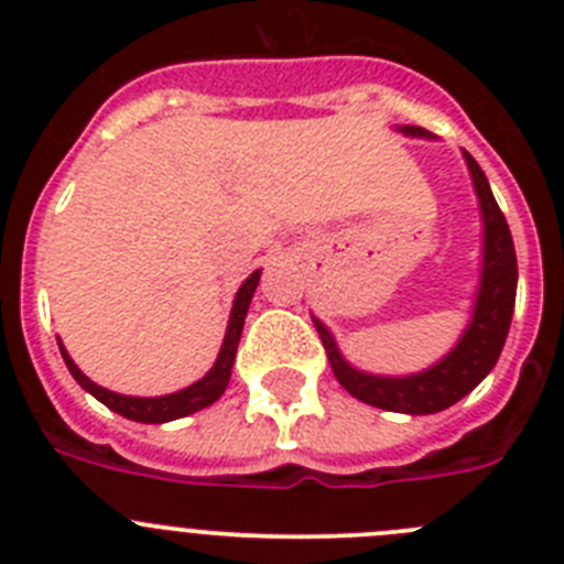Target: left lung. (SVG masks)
I'll return each instance as SVG.
<instances>
[{"label":"left lung","mask_w":564,"mask_h":564,"mask_svg":"<svg viewBox=\"0 0 564 564\" xmlns=\"http://www.w3.org/2000/svg\"><path fill=\"white\" fill-rule=\"evenodd\" d=\"M401 132L415 134V138H430V132L421 127H406ZM466 154L468 172H471V181H475L482 226L486 228H482V273L480 288H477L475 313H471V322L463 330L460 341L455 344V350L437 364H432L430 370L415 372V376H370V372L356 370V367L344 361L330 330L318 318H313L318 338H322L327 358H330L333 376L338 378V383L352 398L378 406V410L403 412V415H432V412L449 410L452 403L468 395L488 372L495 370L502 344H506L508 327H511L517 299L514 239H511L506 217L497 206L482 169L477 166L471 154Z\"/></svg>","instance_id":"obj_1"}]
</instances>
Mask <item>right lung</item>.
I'll return each mask as SVG.
<instances>
[{"mask_svg": "<svg viewBox=\"0 0 564 564\" xmlns=\"http://www.w3.org/2000/svg\"><path fill=\"white\" fill-rule=\"evenodd\" d=\"M259 273L262 271H253L251 276L242 282V288L237 291V299H234V307H231V318H228L226 338H223L220 356H217L214 367L200 378V381H194L192 387H186V390L172 392V395H161V398L118 395V392L104 390V387H98L96 381H89V378L78 370L76 361L67 356L64 344L58 341V350H62L64 364H67V370L73 372V378L82 383L89 395H96L104 406H109V410L118 412V415L129 417V421L166 423V421H177V417L192 415V412L197 410H206V406H212V403L217 401L228 387L234 356H237V344H239V336H242V325H246L248 305H251V296L259 285Z\"/></svg>", "mask_w": 564, "mask_h": 564, "instance_id": "add662e5", "label": "right lung"}]
</instances>
